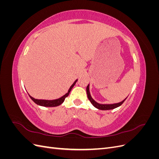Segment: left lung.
<instances>
[{
    "label": "left lung",
    "mask_w": 159,
    "mask_h": 159,
    "mask_svg": "<svg viewBox=\"0 0 159 159\" xmlns=\"http://www.w3.org/2000/svg\"><path fill=\"white\" fill-rule=\"evenodd\" d=\"M86 91H87V94H88V98L89 99V100L90 101V102L91 103L93 106L95 107H96L98 109L100 110H110V109H113L115 108H117L118 107H119L120 105H121L123 102L125 101V99L127 98H126L124 100H123L122 102L117 103H113V104H101L99 103L98 102H96L95 101L91 98L90 92H89V84H88V85L87 86V88H86Z\"/></svg>",
    "instance_id": "1"
}]
</instances>
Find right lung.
Wrapping results in <instances>:
<instances>
[{"label": "right lung", "mask_w": 159, "mask_h": 159, "mask_svg": "<svg viewBox=\"0 0 159 159\" xmlns=\"http://www.w3.org/2000/svg\"><path fill=\"white\" fill-rule=\"evenodd\" d=\"M78 80H76L74 84L71 85V87L70 88L68 93H66L64 95L62 96L60 98L56 99H54V100H46V99H34V98H32V96H30V98H31V99L35 103H36L38 105H40V106H44V107H56L58 106V105H61L62 103L64 102V100L66 99V97H68L70 94V92L71 91V89L73 88L74 86L75 85V83L77 82Z\"/></svg>", "instance_id": "right-lung-1"}]
</instances>
